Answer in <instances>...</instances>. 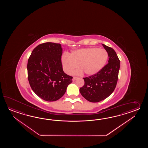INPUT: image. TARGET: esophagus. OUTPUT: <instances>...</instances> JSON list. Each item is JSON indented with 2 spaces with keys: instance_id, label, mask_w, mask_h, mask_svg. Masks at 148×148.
<instances>
[{
  "instance_id": "esophagus-1",
  "label": "esophagus",
  "mask_w": 148,
  "mask_h": 148,
  "mask_svg": "<svg viewBox=\"0 0 148 148\" xmlns=\"http://www.w3.org/2000/svg\"><path fill=\"white\" fill-rule=\"evenodd\" d=\"M77 79V77H73V81H75V80H76Z\"/></svg>"
}]
</instances>
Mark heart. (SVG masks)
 I'll return each instance as SVG.
<instances>
[{
  "label": "heart",
  "mask_w": 148,
  "mask_h": 148,
  "mask_svg": "<svg viewBox=\"0 0 148 148\" xmlns=\"http://www.w3.org/2000/svg\"><path fill=\"white\" fill-rule=\"evenodd\" d=\"M108 53L104 49L88 47L73 51L70 54H64L61 58L65 73L70 75L78 68L81 69L74 72L79 75L83 71L87 75H91L99 73L104 68L108 59Z\"/></svg>",
  "instance_id": "b5f03b06"
}]
</instances>
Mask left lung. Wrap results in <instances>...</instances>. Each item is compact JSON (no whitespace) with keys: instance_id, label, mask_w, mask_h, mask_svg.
I'll use <instances>...</instances> for the list:
<instances>
[{"instance_id":"obj_1","label":"left lung","mask_w":148,"mask_h":148,"mask_svg":"<svg viewBox=\"0 0 148 148\" xmlns=\"http://www.w3.org/2000/svg\"><path fill=\"white\" fill-rule=\"evenodd\" d=\"M108 55V63L97 73L84 78L85 84L80 88L82 96L89 101L97 103L112 94L116 86L120 61L113 49L102 44Z\"/></svg>"}]
</instances>
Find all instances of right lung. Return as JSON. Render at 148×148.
<instances>
[{
    "mask_svg": "<svg viewBox=\"0 0 148 148\" xmlns=\"http://www.w3.org/2000/svg\"><path fill=\"white\" fill-rule=\"evenodd\" d=\"M62 54L61 44L47 42L35 47L28 59L29 85L35 94L44 101L58 100L73 82V77L63 71Z\"/></svg>",
    "mask_w": 148,
    "mask_h": 148,
    "instance_id": "right-lung-1",
    "label": "right lung"
}]
</instances>
